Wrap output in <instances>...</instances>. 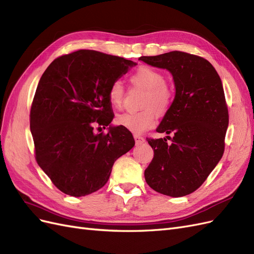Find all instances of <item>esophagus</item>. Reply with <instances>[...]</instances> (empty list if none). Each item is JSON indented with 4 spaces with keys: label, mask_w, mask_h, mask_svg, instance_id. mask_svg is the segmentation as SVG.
<instances>
[{
    "label": "esophagus",
    "mask_w": 254,
    "mask_h": 254,
    "mask_svg": "<svg viewBox=\"0 0 254 254\" xmlns=\"http://www.w3.org/2000/svg\"><path fill=\"white\" fill-rule=\"evenodd\" d=\"M134 139H135V142L136 144H139V143H142L144 142V138L139 135H134Z\"/></svg>",
    "instance_id": "esophagus-1"
}]
</instances>
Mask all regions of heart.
Returning <instances> with one entry per match:
<instances>
[{"label":"heart","instance_id":"obj_1","mask_svg":"<svg viewBox=\"0 0 254 254\" xmlns=\"http://www.w3.org/2000/svg\"><path fill=\"white\" fill-rule=\"evenodd\" d=\"M129 78L134 86L146 90L141 102L143 110L119 114L116 117V123L132 133L140 134L155 125V111L158 115H164L169 111L173 100V91L166 83V76L163 72L153 67L141 66L137 68ZM125 95L123 83L120 79H115L108 88V100L111 104L116 108H120Z\"/></svg>","mask_w":254,"mask_h":254}]
</instances>
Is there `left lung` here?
<instances>
[{"mask_svg":"<svg viewBox=\"0 0 254 254\" xmlns=\"http://www.w3.org/2000/svg\"><path fill=\"white\" fill-rule=\"evenodd\" d=\"M139 60L171 72L176 98L158 126L166 138H147L154 156L144 170L147 184L170 197L197 190L224 152L229 112L221 79L212 64L198 55L172 51Z\"/></svg>","mask_w":254,"mask_h":254,"instance_id":"8db88e82","label":"left lung"}]
</instances>
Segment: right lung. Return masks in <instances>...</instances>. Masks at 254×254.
<instances>
[{
	"label": "right lung",
	"mask_w": 254,
	"mask_h": 254,
	"mask_svg": "<svg viewBox=\"0 0 254 254\" xmlns=\"http://www.w3.org/2000/svg\"><path fill=\"white\" fill-rule=\"evenodd\" d=\"M135 63L93 50L57 57L43 72L31 106L35 158L64 193L83 197L110 179L116 159L131 150L132 133L110 126L114 113L108 88ZM99 129H102L98 127Z\"/></svg>",
	"instance_id": "add662e5"
}]
</instances>
